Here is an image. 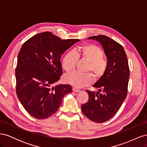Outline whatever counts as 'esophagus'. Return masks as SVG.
<instances>
[{"mask_svg":"<svg viewBox=\"0 0 147 147\" xmlns=\"http://www.w3.org/2000/svg\"><path fill=\"white\" fill-rule=\"evenodd\" d=\"M72 90L74 92H79L80 91V90L79 89H77V88H75V87H74L72 88Z\"/></svg>","mask_w":147,"mask_h":147,"instance_id":"1","label":"esophagus"}]
</instances>
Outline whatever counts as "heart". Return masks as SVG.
<instances>
[{
	"instance_id": "heart-1",
	"label": "heart",
	"mask_w": 147,
	"mask_h": 147,
	"mask_svg": "<svg viewBox=\"0 0 147 147\" xmlns=\"http://www.w3.org/2000/svg\"><path fill=\"white\" fill-rule=\"evenodd\" d=\"M101 49L94 44H85L75 51L67 53L62 61V66L67 72L73 71L78 59L88 62L86 71L91 72L96 80L100 79L105 74L108 67V61L104 56ZM65 81L75 87L83 88L90 85L92 82L91 73L82 74L74 72L67 75Z\"/></svg>"
}]
</instances>
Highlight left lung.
<instances>
[{
  "label": "left lung",
  "mask_w": 147,
  "mask_h": 147,
  "mask_svg": "<svg viewBox=\"0 0 147 147\" xmlns=\"http://www.w3.org/2000/svg\"><path fill=\"white\" fill-rule=\"evenodd\" d=\"M88 38L101 43L107 58L108 67L105 74L93 85L99 91L86 90L89 100L82 105V111L91 121L103 123L117 113L126 99L129 67L126 53L119 43L104 35Z\"/></svg>",
  "instance_id": "8db88e82"
}]
</instances>
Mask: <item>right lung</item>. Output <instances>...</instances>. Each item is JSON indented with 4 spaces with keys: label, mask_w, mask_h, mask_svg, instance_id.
I'll return each instance as SVG.
<instances>
[{
    "label": "right lung",
    "mask_w": 147,
    "mask_h": 147,
    "mask_svg": "<svg viewBox=\"0 0 147 147\" xmlns=\"http://www.w3.org/2000/svg\"><path fill=\"white\" fill-rule=\"evenodd\" d=\"M79 39L63 40L50 32L30 37L21 47L15 69L16 92L25 110L33 117L48 118L59 109L70 84L52 85L63 74L61 56Z\"/></svg>",
    "instance_id": "obj_1"
}]
</instances>
